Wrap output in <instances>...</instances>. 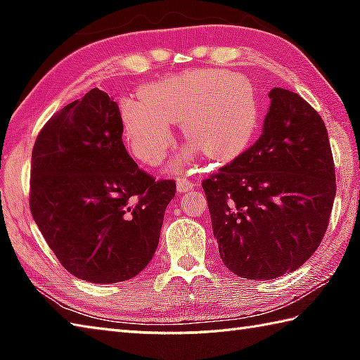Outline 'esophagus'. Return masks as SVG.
Here are the masks:
<instances>
[{
  "mask_svg": "<svg viewBox=\"0 0 360 360\" xmlns=\"http://www.w3.org/2000/svg\"><path fill=\"white\" fill-rule=\"evenodd\" d=\"M197 186V182H193L187 178H179L178 182H176V187H178L179 192H187V191H192V188Z\"/></svg>",
  "mask_w": 360,
  "mask_h": 360,
  "instance_id": "obj_1",
  "label": "esophagus"
}]
</instances>
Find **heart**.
Returning a JSON list of instances; mask_svg holds the SVG:
<instances>
[{"mask_svg":"<svg viewBox=\"0 0 360 360\" xmlns=\"http://www.w3.org/2000/svg\"><path fill=\"white\" fill-rule=\"evenodd\" d=\"M122 120L133 154L148 165H158L173 146V124H181L182 135L191 141L184 158L205 150L214 160L227 162L252 143L260 105L251 79L205 68L146 87L124 109Z\"/></svg>","mask_w":360,"mask_h":360,"instance_id":"b5f03b06","label":"heart"}]
</instances>
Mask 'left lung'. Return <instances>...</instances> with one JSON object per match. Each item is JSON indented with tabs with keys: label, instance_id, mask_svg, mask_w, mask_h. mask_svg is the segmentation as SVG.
<instances>
[{
	"label": "left lung",
	"instance_id": "1",
	"mask_svg": "<svg viewBox=\"0 0 360 360\" xmlns=\"http://www.w3.org/2000/svg\"><path fill=\"white\" fill-rule=\"evenodd\" d=\"M268 96L257 141L202 182L224 265L248 279L278 278L311 257L337 192L318 111L290 90Z\"/></svg>",
	"mask_w": 360,
	"mask_h": 360
}]
</instances>
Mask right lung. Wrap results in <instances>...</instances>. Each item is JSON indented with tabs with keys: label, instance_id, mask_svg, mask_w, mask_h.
<instances>
[{
	"label": "right lung",
	"instance_id": "add662e5",
	"mask_svg": "<svg viewBox=\"0 0 360 360\" xmlns=\"http://www.w3.org/2000/svg\"><path fill=\"white\" fill-rule=\"evenodd\" d=\"M117 103L100 89L52 115L32 152L30 210L65 270L109 284L136 276L158 246L176 181L127 152Z\"/></svg>",
	"mask_w": 360,
	"mask_h": 360
}]
</instances>
